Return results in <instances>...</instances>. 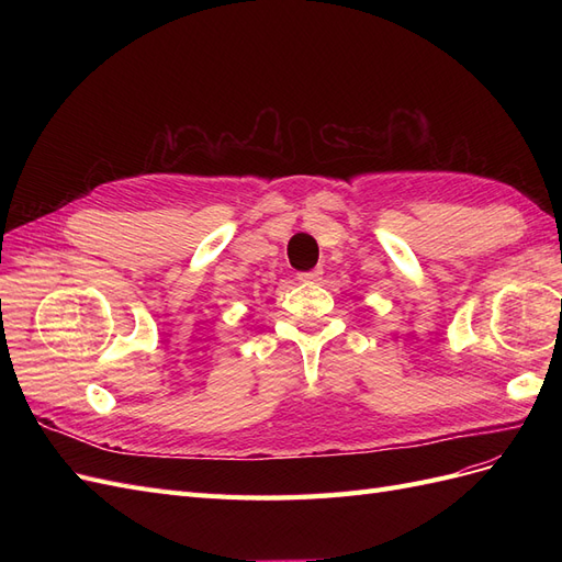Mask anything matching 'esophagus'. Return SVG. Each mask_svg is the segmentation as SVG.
<instances>
[{"mask_svg": "<svg viewBox=\"0 0 562 562\" xmlns=\"http://www.w3.org/2000/svg\"><path fill=\"white\" fill-rule=\"evenodd\" d=\"M321 274H323V269L318 267V269H310V271H300L297 279L304 281V283H310V281H318Z\"/></svg>", "mask_w": 562, "mask_h": 562, "instance_id": "34e87169", "label": "esophagus"}]
</instances>
